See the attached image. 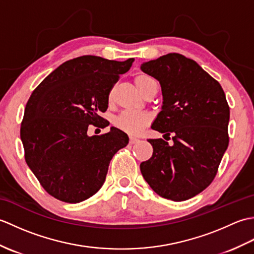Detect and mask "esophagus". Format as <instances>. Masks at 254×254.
<instances>
[{
  "mask_svg": "<svg viewBox=\"0 0 254 254\" xmlns=\"http://www.w3.org/2000/svg\"><path fill=\"white\" fill-rule=\"evenodd\" d=\"M137 142H139V138L133 137V136L130 137V144H135V143H137Z\"/></svg>",
  "mask_w": 254,
  "mask_h": 254,
  "instance_id": "esophagus-1",
  "label": "esophagus"
}]
</instances>
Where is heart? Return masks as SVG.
<instances>
[{"mask_svg": "<svg viewBox=\"0 0 254 254\" xmlns=\"http://www.w3.org/2000/svg\"><path fill=\"white\" fill-rule=\"evenodd\" d=\"M150 80H154L152 77L147 76V75H138L135 78V85L136 88L142 93V90L145 88ZM150 122V117L145 112L141 111H134V110H124L120 115L117 117L115 120V124L118 128L121 131L127 132L132 135H135L141 132L143 128L148 126Z\"/></svg>", "mask_w": 254, "mask_h": 254, "instance_id": "b5f03b06", "label": "heart"}]
</instances>
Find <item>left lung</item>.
I'll use <instances>...</instances> for the list:
<instances>
[{
	"instance_id": "8db88e82",
	"label": "left lung",
	"mask_w": 254,
	"mask_h": 254,
	"mask_svg": "<svg viewBox=\"0 0 254 254\" xmlns=\"http://www.w3.org/2000/svg\"><path fill=\"white\" fill-rule=\"evenodd\" d=\"M141 69L158 80L163 93L152 128L174 136L171 144L148 139L153 156L139 168L158 195L186 201L205 190L217 174L229 143V106L217 80L179 53L145 62Z\"/></svg>"
}]
</instances>
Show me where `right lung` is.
Wrapping results in <instances>:
<instances>
[{"label":"right lung","instance_id":"1","mask_svg":"<svg viewBox=\"0 0 254 254\" xmlns=\"http://www.w3.org/2000/svg\"><path fill=\"white\" fill-rule=\"evenodd\" d=\"M133 62L75 58L32 91L20 138L27 165L53 197L79 203L93 196L104 185L113 155L127 145V135L117 127L93 136L87 130L90 124L109 126L99 115L107 110L113 85Z\"/></svg>","mask_w":254,"mask_h":254}]
</instances>
